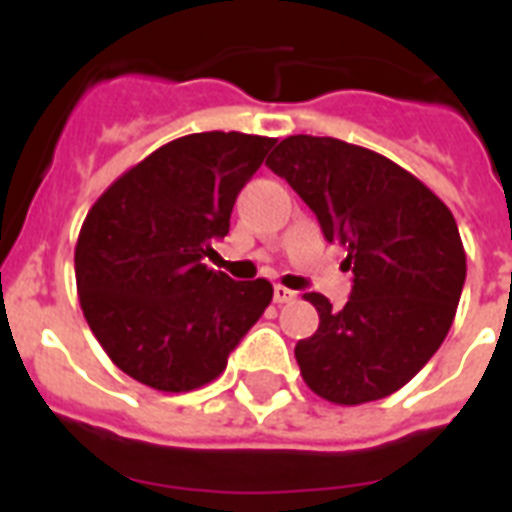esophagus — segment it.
<instances>
[{"mask_svg": "<svg viewBox=\"0 0 512 512\" xmlns=\"http://www.w3.org/2000/svg\"><path fill=\"white\" fill-rule=\"evenodd\" d=\"M273 300H276L279 305L281 303H292V300H297V292H292V289L276 284V287H273Z\"/></svg>", "mask_w": 512, "mask_h": 512, "instance_id": "1", "label": "esophagus"}]
</instances>
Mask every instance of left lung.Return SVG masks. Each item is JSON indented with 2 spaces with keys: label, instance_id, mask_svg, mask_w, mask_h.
<instances>
[{
  "label": "left lung",
  "instance_id": "left-lung-1",
  "mask_svg": "<svg viewBox=\"0 0 512 512\" xmlns=\"http://www.w3.org/2000/svg\"><path fill=\"white\" fill-rule=\"evenodd\" d=\"M265 164L316 212L353 271L342 311L303 295L319 311V329L295 345L305 385L340 406L396 393L452 329L468 273L454 215L412 172L345 140L289 135Z\"/></svg>",
  "mask_w": 512,
  "mask_h": 512
}]
</instances>
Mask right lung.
<instances>
[{
    "mask_svg": "<svg viewBox=\"0 0 512 512\" xmlns=\"http://www.w3.org/2000/svg\"><path fill=\"white\" fill-rule=\"evenodd\" d=\"M276 138L193 132L116 177L76 239V292L108 358L132 380L188 393L225 372L228 353L273 300L268 279L233 281L204 257L231 228L236 196Z\"/></svg>",
    "mask_w": 512,
    "mask_h": 512,
    "instance_id": "right-lung-1",
    "label": "right lung"
}]
</instances>
